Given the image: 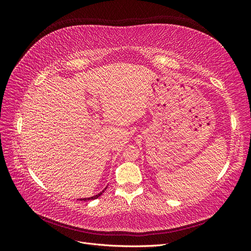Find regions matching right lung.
Instances as JSON below:
<instances>
[{"mask_svg":"<svg viewBox=\"0 0 251 251\" xmlns=\"http://www.w3.org/2000/svg\"><path fill=\"white\" fill-rule=\"evenodd\" d=\"M105 189V188H104ZM104 191H102L101 193H100V194H98V195H96V196H93V197H91V198H83V199H80L81 201L83 200V201H86V200H94V199H97L98 198V197H100V196H101L102 195V193H103Z\"/></svg>","mask_w":251,"mask_h":251,"instance_id":"add662e5","label":"right lung"}]
</instances>
